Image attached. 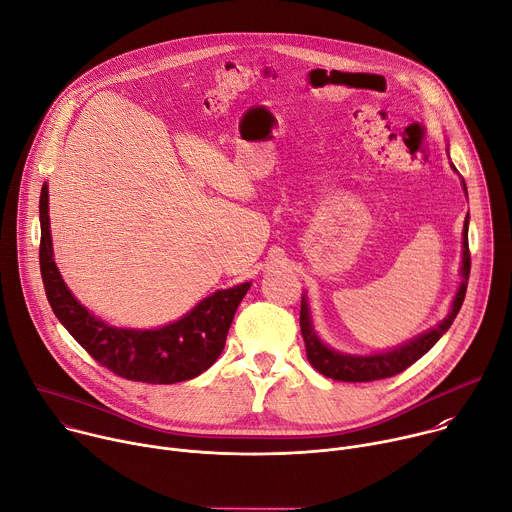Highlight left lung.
<instances>
[{
    "label": "left lung",
    "mask_w": 512,
    "mask_h": 512,
    "mask_svg": "<svg viewBox=\"0 0 512 512\" xmlns=\"http://www.w3.org/2000/svg\"><path fill=\"white\" fill-rule=\"evenodd\" d=\"M454 168V164H452ZM456 170V168H454ZM464 184V180H462ZM466 190V184H464ZM468 221L470 214L464 221V241H462V283L458 287V294L452 302V310L444 322L437 324L435 328L423 332L421 336L409 340L407 344H401L399 348L379 352V354H367V356H358V354H342L326 346L318 334L314 332L312 320H310V310L306 298H302V310H300V326H302V336L306 342V354L312 367L322 373L328 379L334 381H344V383H367V381H379V379H389L399 373H403L407 367L415 360H419L437 340L448 332L452 322L456 320L462 302L466 298V287H468V277H470V249H468Z\"/></svg>",
    "instance_id": "8db88e82"
}]
</instances>
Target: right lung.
I'll return each instance as SVG.
<instances>
[{"label":"right lung","mask_w":512,"mask_h":512,"mask_svg":"<svg viewBox=\"0 0 512 512\" xmlns=\"http://www.w3.org/2000/svg\"><path fill=\"white\" fill-rule=\"evenodd\" d=\"M40 229V271L48 304L68 334L111 373L127 381L172 385L198 377L221 356L251 281L214 291L192 312L168 326L156 330L115 328L77 302L54 263L48 184L40 192Z\"/></svg>","instance_id":"right-lung-1"}]
</instances>
